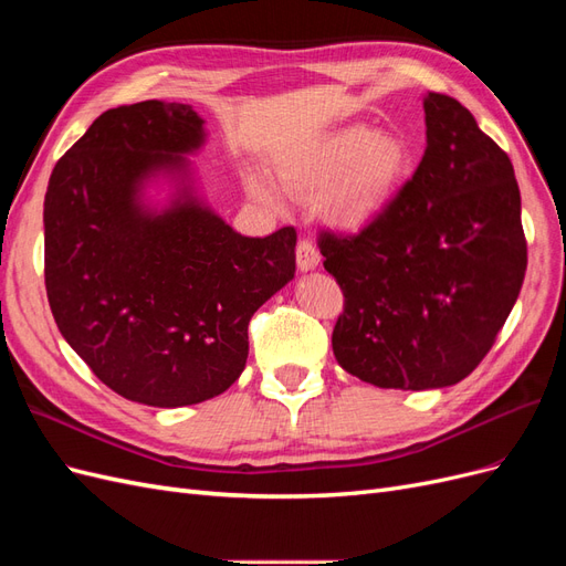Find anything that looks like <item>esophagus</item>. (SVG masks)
<instances>
[{"label": "esophagus", "instance_id": "1", "mask_svg": "<svg viewBox=\"0 0 566 566\" xmlns=\"http://www.w3.org/2000/svg\"><path fill=\"white\" fill-rule=\"evenodd\" d=\"M295 254H297L300 271H310V269L318 266V262H321V254H318L316 245L310 241V238H300Z\"/></svg>", "mask_w": 566, "mask_h": 566}]
</instances>
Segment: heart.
I'll use <instances>...</instances> for the list:
<instances>
[{
    "instance_id": "1",
    "label": "heart",
    "mask_w": 566,
    "mask_h": 566,
    "mask_svg": "<svg viewBox=\"0 0 566 566\" xmlns=\"http://www.w3.org/2000/svg\"><path fill=\"white\" fill-rule=\"evenodd\" d=\"M406 167L408 148L399 136L352 125L285 158L279 177L300 196H314L325 187V212L342 227H364L385 210ZM248 188L256 200L281 202L276 188L262 177H250Z\"/></svg>"
}]
</instances>
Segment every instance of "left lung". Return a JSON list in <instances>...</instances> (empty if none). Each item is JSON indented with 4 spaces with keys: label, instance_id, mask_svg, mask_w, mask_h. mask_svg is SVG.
<instances>
[{
    "label": "left lung",
    "instance_id": "left-lung-1",
    "mask_svg": "<svg viewBox=\"0 0 566 566\" xmlns=\"http://www.w3.org/2000/svg\"><path fill=\"white\" fill-rule=\"evenodd\" d=\"M424 156L356 233L318 231L345 295L337 364L382 389H437L482 364L526 273L522 198L507 153L455 98L422 101Z\"/></svg>",
    "mask_w": 566,
    "mask_h": 566
}]
</instances>
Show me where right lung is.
<instances>
[{
    "instance_id": "1",
    "label": "right lung",
    "mask_w": 566,
    "mask_h": 566,
    "mask_svg": "<svg viewBox=\"0 0 566 566\" xmlns=\"http://www.w3.org/2000/svg\"><path fill=\"white\" fill-rule=\"evenodd\" d=\"M202 144L186 104L98 115L56 163L44 196L51 314L96 378L158 408L208 401L248 361L252 314L295 276V227L235 233L196 200L144 212L136 191Z\"/></svg>"
}]
</instances>
